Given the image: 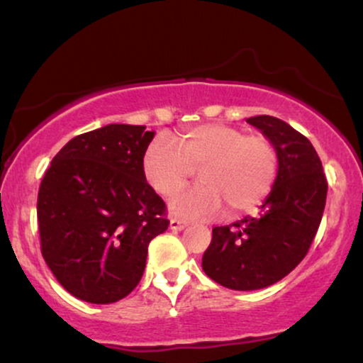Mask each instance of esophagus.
Listing matches in <instances>:
<instances>
[{
	"mask_svg": "<svg viewBox=\"0 0 363 363\" xmlns=\"http://www.w3.org/2000/svg\"><path fill=\"white\" fill-rule=\"evenodd\" d=\"M169 227H170V230H184V228L187 227V222L186 220L177 218V216H172V218H170Z\"/></svg>",
	"mask_w": 363,
	"mask_h": 363,
	"instance_id": "1",
	"label": "esophagus"
}]
</instances>
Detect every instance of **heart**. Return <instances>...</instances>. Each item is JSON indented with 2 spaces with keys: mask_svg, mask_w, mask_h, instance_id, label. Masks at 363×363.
<instances>
[{
  "mask_svg": "<svg viewBox=\"0 0 363 363\" xmlns=\"http://www.w3.org/2000/svg\"><path fill=\"white\" fill-rule=\"evenodd\" d=\"M194 170L203 186L170 201V210L186 218L206 220L227 210L239 216L256 210L272 193L278 174L277 148L266 136L210 123L182 131L176 145L155 138L145 150L143 174L157 193L176 194Z\"/></svg>",
  "mask_w": 363,
  "mask_h": 363,
  "instance_id": "b5f03b06",
  "label": "heart"
}]
</instances>
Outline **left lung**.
I'll return each mask as SVG.
<instances>
[{"label": "left lung", "instance_id": "8db88e82", "mask_svg": "<svg viewBox=\"0 0 363 363\" xmlns=\"http://www.w3.org/2000/svg\"><path fill=\"white\" fill-rule=\"evenodd\" d=\"M247 123L277 148L278 174L259 216L215 227L203 272L230 290H259L285 278L306 257L326 205L328 182L306 136L273 116Z\"/></svg>", "mask_w": 363, "mask_h": 363}]
</instances>
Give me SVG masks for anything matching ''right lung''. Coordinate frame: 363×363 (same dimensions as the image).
<instances>
[{
	"label": "right lung",
	"instance_id": "obj_1",
	"mask_svg": "<svg viewBox=\"0 0 363 363\" xmlns=\"http://www.w3.org/2000/svg\"><path fill=\"white\" fill-rule=\"evenodd\" d=\"M155 131L107 124L52 158L37 198L40 251L73 297L112 303L136 289L148 244L167 230L165 203L143 174Z\"/></svg>",
	"mask_w": 363,
	"mask_h": 363
}]
</instances>
